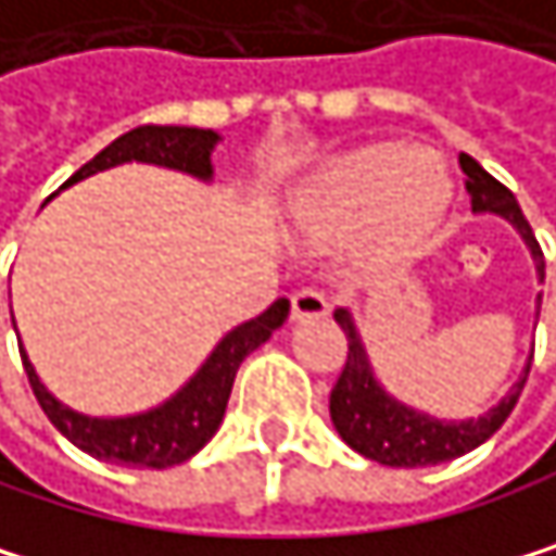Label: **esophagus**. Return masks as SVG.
I'll use <instances>...</instances> for the list:
<instances>
[{
    "instance_id": "1",
    "label": "esophagus",
    "mask_w": 556,
    "mask_h": 556,
    "mask_svg": "<svg viewBox=\"0 0 556 556\" xmlns=\"http://www.w3.org/2000/svg\"><path fill=\"white\" fill-rule=\"evenodd\" d=\"M331 304L321 291H312V288H301L291 294V321H318V318H328Z\"/></svg>"
}]
</instances>
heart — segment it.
Returning <instances> with one entry per match:
<instances>
[{
    "label": "heart",
    "mask_w": 556,
    "mask_h": 556,
    "mask_svg": "<svg viewBox=\"0 0 556 556\" xmlns=\"http://www.w3.org/2000/svg\"><path fill=\"white\" fill-rule=\"evenodd\" d=\"M454 205L447 165L401 142H365L312 172L285 199V225L301 241H334L368 228L378 258H404L434 238Z\"/></svg>",
    "instance_id": "1"
}]
</instances>
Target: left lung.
Listing matches in <instances>:
<instances>
[{"label":"left lung","instance_id":"1","mask_svg":"<svg viewBox=\"0 0 556 556\" xmlns=\"http://www.w3.org/2000/svg\"><path fill=\"white\" fill-rule=\"evenodd\" d=\"M460 168L467 175L470 212L504 218L520 235L527 252H531L538 281H544L541 244H538L531 225H527L517 199L470 155H460ZM538 315H541V294H538ZM334 321L341 325V331L348 338V357H344L341 378L328 401L331 425L348 447H354L361 457H371L388 467H431V464H444V460H454L467 451L481 447L514 410V404L523 391L527 371H531V357H534V351H531L517 381L484 414H478V418L447 421V418H434V414L414 407V404H404L381 384L351 308H334Z\"/></svg>","mask_w":556,"mask_h":556}]
</instances>
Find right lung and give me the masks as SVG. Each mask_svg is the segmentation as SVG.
<instances>
[{
  "label": "right lung",
  "instance_id": "right-lung-1",
  "mask_svg": "<svg viewBox=\"0 0 556 556\" xmlns=\"http://www.w3.org/2000/svg\"><path fill=\"white\" fill-rule=\"evenodd\" d=\"M218 146H222V135L215 128L142 125V128H131V131L118 135L112 146H105L92 162L81 165L62 188L89 178V175L128 165V162L172 168V172H181V175H191V178L212 185L215 181L212 155ZM288 312H291L288 298H278L258 318L241 321L231 331H225L218 338V344L208 351V357L195 368V375H191L175 394H168L165 401H159L146 410L115 414V418H99V414H81V410L68 407L46 388L29 354H25L22 338H18V354H22V368L29 375V384L36 391L39 407L46 410V418L75 447H81L99 460L162 470V467L195 457L215 438V431L222 428V418H225L228 397H231L238 365L288 321ZM12 328H15V318H12Z\"/></svg>",
  "mask_w": 556,
  "mask_h": 556
}]
</instances>
